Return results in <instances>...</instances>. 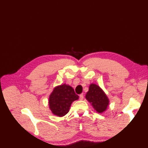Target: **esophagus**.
I'll return each instance as SVG.
<instances>
[{"label":"esophagus","mask_w":148,"mask_h":148,"mask_svg":"<svg viewBox=\"0 0 148 148\" xmlns=\"http://www.w3.org/2000/svg\"><path fill=\"white\" fill-rule=\"evenodd\" d=\"M83 98H84V95H83V94H80V95H79V99H80L81 100H83Z\"/></svg>","instance_id":"1"}]
</instances>
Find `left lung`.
<instances>
[{
  "label": "left lung",
  "instance_id": "1",
  "mask_svg": "<svg viewBox=\"0 0 148 148\" xmlns=\"http://www.w3.org/2000/svg\"><path fill=\"white\" fill-rule=\"evenodd\" d=\"M86 99L92 103L94 109L98 113H102L108 106L109 101L106 94L99 86L91 84L88 92L86 94Z\"/></svg>",
  "mask_w": 148,
  "mask_h": 148
}]
</instances>
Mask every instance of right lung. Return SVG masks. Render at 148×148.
<instances>
[{
  "instance_id": "obj_1",
  "label": "right lung",
  "mask_w": 148,
  "mask_h": 148,
  "mask_svg": "<svg viewBox=\"0 0 148 148\" xmlns=\"http://www.w3.org/2000/svg\"><path fill=\"white\" fill-rule=\"evenodd\" d=\"M78 98L79 96L74 89L64 84L54 89L49 97V107L53 114L59 117L64 116L69 112L72 103Z\"/></svg>"
}]
</instances>
